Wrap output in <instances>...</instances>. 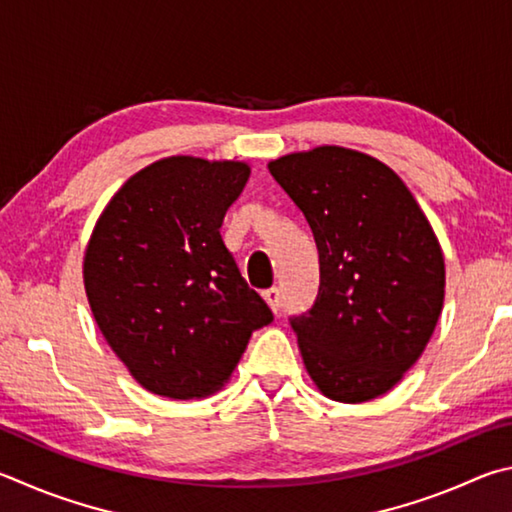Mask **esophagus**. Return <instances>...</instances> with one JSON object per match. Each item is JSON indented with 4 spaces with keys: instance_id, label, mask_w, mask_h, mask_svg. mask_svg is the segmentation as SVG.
Listing matches in <instances>:
<instances>
[{
    "instance_id": "34e87169",
    "label": "esophagus",
    "mask_w": 512,
    "mask_h": 512,
    "mask_svg": "<svg viewBox=\"0 0 512 512\" xmlns=\"http://www.w3.org/2000/svg\"><path fill=\"white\" fill-rule=\"evenodd\" d=\"M263 299L267 301V306H270L274 312H279V308H281V292L279 290H276V288L265 290Z\"/></svg>"
}]
</instances>
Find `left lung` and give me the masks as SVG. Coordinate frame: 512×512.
Returning <instances> with one entry per match:
<instances>
[{"mask_svg":"<svg viewBox=\"0 0 512 512\" xmlns=\"http://www.w3.org/2000/svg\"><path fill=\"white\" fill-rule=\"evenodd\" d=\"M319 251V294L290 317L303 364L337 402L387 393L423 355L441 317L445 263L405 182L364 152L319 146L267 164Z\"/></svg>","mask_w":512,"mask_h":512,"instance_id":"left-lung-1","label":"left lung"}]
</instances>
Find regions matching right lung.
<instances>
[{"label": "right lung", "mask_w": 512, "mask_h": 512, "mask_svg": "<svg viewBox=\"0 0 512 512\" xmlns=\"http://www.w3.org/2000/svg\"><path fill=\"white\" fill-rule=\"evenodd\" d=\"M247 179L242 161L166 157L132 175L96 222L83 265L89 308L150 393L211 396L274 319L220 236Z\"/></svg>", "instance_id": "obj_1"}]
</instances>
